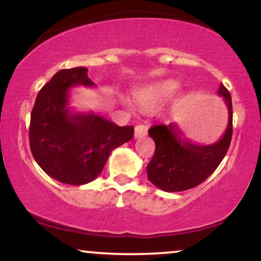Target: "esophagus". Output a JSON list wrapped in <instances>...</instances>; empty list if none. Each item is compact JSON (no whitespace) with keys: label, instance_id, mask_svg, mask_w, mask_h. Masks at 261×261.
Masks as SVG:
<instances>
[{"label":"esophagus","instance_id":"esophagus-1","mask_svg":"<svg viewBox=\"0 0 261 261\" xmlns=\"http://www.w3.org/2000/svg\"><path fill=\"white\" fill-rule=\"evenodd\" d=\"M147 133H148L147 125H145V124L136 125V127H135V139H139V137L146 136Z\"/></svg>","mask_w":261,"mask_h":261}]
</instances>
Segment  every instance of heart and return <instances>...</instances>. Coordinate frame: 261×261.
Here are the masks:
<instances>
[{
  "mask_svg": "<svg viewBox=\"0 0 261 261\" xmlns=\"http://www.w3.org/2000/svg\"><path fill=\"white\" fill-rule=\"evenodd\" d=\"M178 85L175 82H164L160 86L136 89L133 92V98L137 106L145 109H151L170 97Z\"/></svg>",
  "mask_w": 261,
  "mask_h": 261,
  "instance_id": "obj_1",
  "label": "heart"
}]
</instances>
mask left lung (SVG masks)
<instances>
[{
  "mask_svg": "<svg viewBox=\"0 0 261 261\" xmlns=\"http://www.w3.org/2000/svg\"><path fill=\"white\" fill-rule=\"evenodd\" d=\"M218 95L228 108V125L221 139L211 145H199L180 135L175 124L153 125L148 135L154 140L155 151L147 166L148 180L161 190L174 193L195 188L216 170L228 151L233 133L232 98L220 85Z\"/></svg>",
  "mask_w": 261,
  "mask_h": 261,
  "instance_id": "8db88e82",
  "label": "left lung"
}]
</instances>
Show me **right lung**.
I'll return each instance as SVG.
<instances>
[{
	"label": "right lung",
	"instance_id": "add662e5",
	"mask_svg": "<svg viewBox=\"0 0 261 261\" xmlns=\"http://www.w3.org/2000/svg\"><path fill=\"white\" fill-rule=\"evenodd\" d=\"M86 67L65 68L40 89L31 114L29 145L40 168L56 180L83 185L94 180L113 149L134 137V126H118L71 107L72 87H93Z\"/></svg>",
	"mask_w": 261,
	"mask_h": 261
}]
</instances>
